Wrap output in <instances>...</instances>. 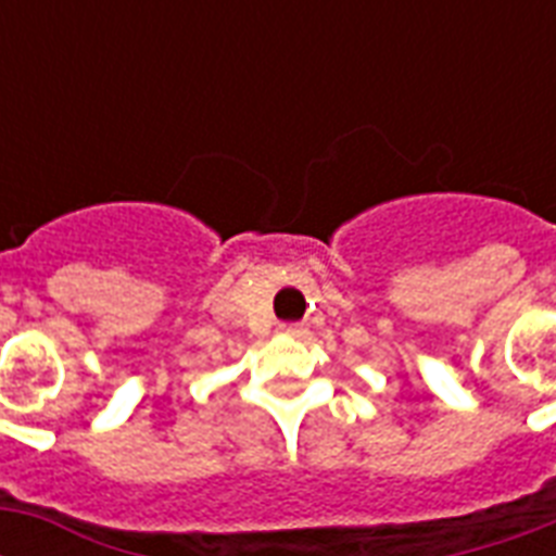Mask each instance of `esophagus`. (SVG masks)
<instances>
[{
    "label": "esophagus",
    "mask_w": 556,
    "mask_h": 556,
    "mask_svg": "<svg viewBox=\"0 0 556 556\" xmlns=\"http://www.w3.org/2000/svg\"><path fill=\"white\" fill-rule=\"evenodd\" d=\"M279 331H282V334H288V338H296V334L303 331V326H296V323H282V326H279Z\"/></svg>",
    "instance_id": "1"
}]
</instances>
